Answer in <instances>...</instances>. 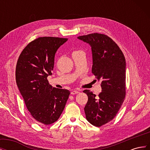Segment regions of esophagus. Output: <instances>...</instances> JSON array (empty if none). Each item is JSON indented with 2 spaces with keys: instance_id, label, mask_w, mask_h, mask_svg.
Listing matches in <instances>:
<instances>
[{
  "instance_id": "34e87169",
  "label": "esophagus",
  "mask_w": 150,
  "mask_h": 150,
  "mask_svg": "<svg viewBox=\"0 0 150 150\" xmlns=\"http://www.w3.org/2000/svg\"><path fill=\"white\" fill-rule=\"evenodd\" d=\"M79 93V91H78L74 90V91H72L71 92V94H78Z\"/></svg>"
}]
</instances>
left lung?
Wrapping results in <instances>:
<instances>
[{
    "label": "left lung",
    "instance_id": "obj_1",
    "mask_svg": "<svg viewBox=\"0 0 150 150\" xmlns=\"http://www.w3.org/2000/svg\"><path fill=\"white\" fill-rule=\"evenodd\" d=\"M78 38L89 44L92 50V73L101 81L98 97L86 89L88 100L84 107L91 124L101 126L116 116L126 95V61L124 54L112 39L105 34L93 33Z\"/></svg>",
    "mask_w": 150,
    "mask_h": 150
}]
</instances>
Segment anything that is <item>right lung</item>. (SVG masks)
Listing matches in <instances>:
<instances>
[{"instance_id":"1","label":"right lung","mask_w":150,"mask_h":150,"mask_svg":"<svg viewBox=\"0 0 150 150\" xmlns=\"http://www.w3.org/2000/svg\"><path fill=\"white\" fill-rule=\"evenodd\" d=\"M67 39L39 38L28 44L18 59L17 87L30 115L40 124L51 125L59 119L71 93L67 89L53 88L47 80L57 50Z\"/></svg>"}]
</instances>
